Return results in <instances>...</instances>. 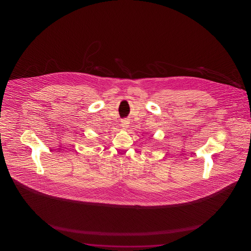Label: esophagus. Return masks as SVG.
I'll return each mask as SVG.
<instances>
[{"label": "esophagus", "mask_w": 251, "mask_h": 251, "mask_svg": "<svg viewBox=\"0 0 251 251\" xmlns=\"http://www.w3.org/2000/svg\"><path fill=\"white\" fill-rule=\"evenodd\" d=\"M121 125H122V127L123 128H127L128 127V124H129V122L127 119H123V120L121 121Z\"/></svg>", "instance_id": "esophagus-1"}]
</instances>
